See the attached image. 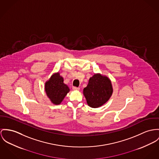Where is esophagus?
Returning <instances> with one entry per match:
<instances>
[{"mask_svg": "<svg viewBox=\"0 0 159 159\" xmlns=\"http://www.w3.org/2000/svg\"><path fill=\"white\" fill-rule=\"evenodd\" d=\"M73 89L74 90V91H79V90L80 89V88H78V87L73 86Z\"/></svg>", "mask_w": 159, "mask_h": 159, "instance_id": "34e87169", "label": "esophagus"}]
</instances>
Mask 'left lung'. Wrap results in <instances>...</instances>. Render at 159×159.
Here are the masks:
<instances>
[{
	"instance_id": "left-lung-1",
	"label": "left lung",
	"mask_w": 159,
	"mask_h": 159,
	"mask_svg": "<svg viewBox=\"0 0 159 159\" xmlns=\"http://www.w3.org/2000/svg\"><path fill=\"white\" fill-rule=\"evenodd\" d=\"M112 94V87L110 79L100 74H94L89 80L84 89L88 105L91 108H98L105 104Z\"/></svg>"
}]
</instances>
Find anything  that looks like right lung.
Here are the masks:
<instances>
[{"label": "right lung", "instance_id": "add662e5", "mask_svg": "<svg viewBox=\"0 0 159 159\" xmlns=\"http://www.w3.org/2000/svg\"><path fill=\"white\" fill-rule=\"evenodd\" d=\"M45 89L47 96L55 105L60 104L70 91L68 86L63 84V79L59 73L53 74L45 83Z\"/></svg>", "mask_w": 159, "mask_h": 159}]
</instances>
